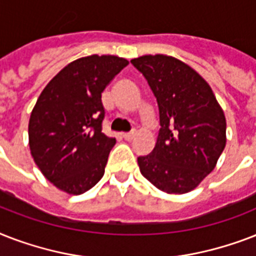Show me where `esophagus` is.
<instances>
[{
	"instance_id": "obj_1",
	"label": "esophagus",
	"mask_w": 256,
	"mask_h": 256,
	"mask_svg": "<svg viewBox=\"0 0 256 256\" xmlns=\"http://www.w3.org/2000/svg\"><path fill=\"white\" fill-rule=\"evenodd\" d=\"M134 136H136V132H124V134H122V136L126 140H132L134 138Z\"/></svg>"
}]
</instances>
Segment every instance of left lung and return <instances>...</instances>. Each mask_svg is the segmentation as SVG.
<instances>
[{
    "instance_id": "1",
    "label": "left lung",
    "mask_w": 256,
    "mask_h": 256,
    "mask_svg": "<svg viewBox=\"0 0 256 256\" xmlns=\"http://www.w3.org/2000/svg\"><path fill=\"white\" fill-rule=\"evenodd\" d=\"M158 102L156 148L140 156V174L158 190L186 194L214 170L226 148V116L210 85L192 68L166 54L132 60Z\"/></svg>"
}]
</instances>
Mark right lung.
Listing matches in <instances>:
<instances>
[{
    "mask_svg": "<svg viewBox=\"0 0 256 256\" xmlns=\"http://www.w3.org/2000/svg\"><path fill=\"white\" fill-rule=\"evenodd\" d=\"M128 65V60L108 54L78 58L38 96L29 120L30 154L64 192L84 194L104 176L116 138L102 132L100 96Z\"/></svg>",
    "mask_w": 256,
    "mask_h": 256,
    "instance_id": "obj_1",
    "label": "right lung"
}]
</instances>
